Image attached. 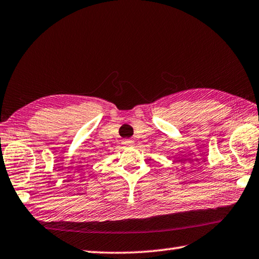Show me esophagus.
I'll list each match as a JSON object with an SVG mask.
<instances>
[{"instance_id": "34e87169", "label": "esophagus", "mask_w": 259, "mask_h": 259, "mask_svg": "<svg viewBox=\"0 0 259 259\" xmlns=\"http://www.w3.org/2000/svg\"><path fill=\"white\" fill-rule=\"evenodd\" d=\"M123 145L124 146H133L134 145V141L133 140H124L123 141Z\"/></svg>"}]
</instances>
